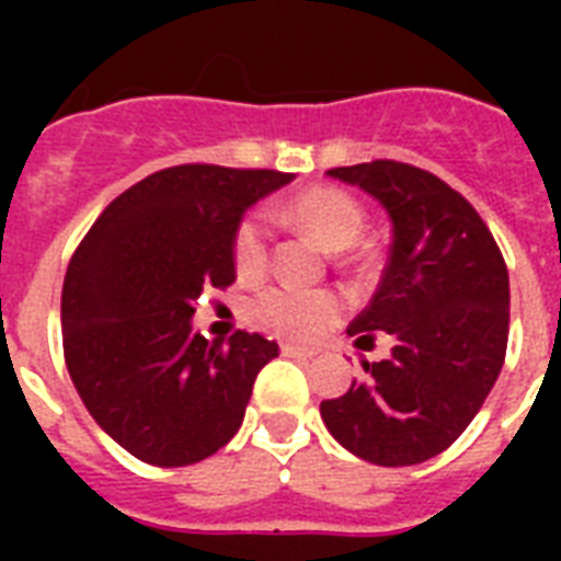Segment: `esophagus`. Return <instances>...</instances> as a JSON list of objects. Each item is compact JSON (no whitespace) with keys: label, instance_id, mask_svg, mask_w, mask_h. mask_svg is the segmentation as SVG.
I'll return each mask as SVG.
<instances>
[{"label":"esophagus","instance_id":"34e87169","mask_svg":"<svg viewBox=\"0 0 561 561\" xmlns=\"http://www.w3.org/2000/svg\"><path fill=\"white\" fill-rule=\"evenodd\" d=\"M282 355H288V358H297V360L314 358V352L302 350V346H294V343H282Z\"/></svg>","mask_w":561,"mask_h":561}]
</instances>
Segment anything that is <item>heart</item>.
<instances>
[{
  "instance_id": "heart-1",
  "label": "heart",
  "mask_w": 561,
  "mask_h": 561,
  "mask_svg": "<svg viewBox=\"0 0 561 561\" xmlns=\"http://www.w3.org/2000/svg\"><path fill=\"white\" fill-rule=\"evenodd\" d=\"M279 218L297 229H306L332 253H343L364 236V209L350 192L334 186H314L299 192L279 209ZM271 255V238L259 218L238 224L232 238V264L241 282L262 279ZM341 299L332 290L267 288L250 299L247 320L276 337L297 343L320 341L341 320Z\"/></svg>"
}]
</instances>
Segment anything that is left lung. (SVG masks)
<instances>
[{"mask_svg": "<svg viewBox=\"0 0 561 561\" xmlns=\"http://www.w3.org/2000/svg\"><path fill=\"white\" fill-rule=\"evenodd\" d=\"M329 178L381 203L392 227L387 267L350 323L355 346L392 337L383 360L341 399L320 404L329 434L375 466H416L443 454L495 387L510 334V273L466 197L408 162L375 160Z\"/></svg>", "mask_w": 561, "mask_h": 561, "instance_id": "8db88e82", "label": "left lung"}]
</instances>
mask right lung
<instances>
[{
    "label": "right lung",
    "instance_id": "1",
    "mask_svg": "<svg viewBox=\"0 0 561 561\" xmlns=\"http://www.w3.org/2000/svg\"><path fill=\"white\" fill-rule=\"evenodd\" d=\"M294 174L174 165L101 211L64 279L66 369L90 416L136 460L192 466L244 422L259 369L279 355L262 334L206 341L194 302L236 282L244 211Z\"/></svg>",
    "mask_w": 561,
    "mask_h": 561
}]
</instances>
